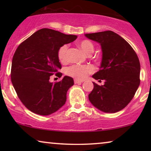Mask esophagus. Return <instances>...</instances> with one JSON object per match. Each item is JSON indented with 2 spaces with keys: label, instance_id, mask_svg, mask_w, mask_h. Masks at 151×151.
<instances>
[{
  "label": "esophagus",
  "instance_id": "1",
  "mask_svg": "<svg viewBox=\"0 0 151 151\" xmlns=\"http://www.w3.org/2000/svg\"><path fill=\"white\" fill-rule=\"evenodd\" d=\"M82 82V81H80V80H74V83L75 84H81Z\"/></svg>",
  "mask_w": 151,
  "mask_h": 151
}]
</instances>
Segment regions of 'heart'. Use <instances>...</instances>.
<instances>
[{"instance_id":"heart-1","label":"heart","mask_w":151,"mask_h":151,"mask_svg":"<svg viewBox=\"0 0 151 151\" xmlns=\"http://www.w3.org/2000/svg\"><path fill=\"white\" fill-rule=\"evenodd\" d=\"M78 45L83 51L84 53L91 55L94 51V46L91 41L88 40H83L80 41ZM67 45H64L59 49L58 51V57L59 60L62 63H65L67 60ZM95 71V68L91 65H74L68 67L66 69V73L76 80H82L87 77L88 74L93 73Z\"/></svg>"}]
</instances>
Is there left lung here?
Returning a JSON list of instances; mask_svg holds the SVG:
<instances>
[{"mask_svg": "<svg viewBox=\"0 0 151 151\" xmlns=\"http://www.w3.org/2000/svg\"><path fill=\"white\" fill-rule=\"evenodd\" d=\"M84 36L100 45L102 58L100 70L92 77L105 80L102 86L93 82V89L88 100L102 112H118L131 102L139 86V58L131 45L112 31Z\"/></svg>", "mask_w": 151, "mask_h": 151, "instance_id": "8db88e82", "label": "left lung"}]
</instances>
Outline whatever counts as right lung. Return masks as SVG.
Masks as SVG:
<instances>
[{
  "label": "right lung",
  "mask_w": 151,
  "mask_h": 151,
  "mask_svg": "<svg viewBox=\"0 0 151 151\" xmlns=\"http://www.w3.org/2000/svg\"><path fill=\"white\" fill-rule=\"evenodd\" d=\"M77 38L51 29H41L22 42L14 53L11 80L18 98L32 112L41 115L55 113L65 104L67 93L74 84L65 76L60 81H49L55 74L60 78L59 49Z\"/></svg>",
  "instance_id": "right-lung-1"
}]
</instances>
